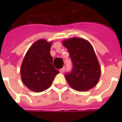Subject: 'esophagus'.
I'll return each mask as SVG.
<instances>
[{
    "label": "esophagus",
    "instance_id": "1",
    "mask_svg": "<svg viewBox=\"0 0 122 122\" xmlns=\"http://www.w3.org/2000/svg\"><path fill=\"white\" fill-rule=\"evenodd\" d=\"M65 68L64 67V68H61L59 70V71H60V73H63L64 71H65Z\"/></svg>",
    "mask_w": 122,
    "mask_h": 122
}]
</instances>
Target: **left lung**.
I'll use <instances>...</instances> for the list:
<instances>
[{
    "mask_svg": "<svg viewBox=\"0 0 122 122\" xmlns=\"http://www.w3.org/2000/svg\"><path fill=\"white\" fill-rule=\"evenodd\" d=\"M68 49L73 69L65 75L71 88L80 92L96 85L101 76V67L90 42L81 38H71L63 41Z\"/></svg>",
    "mask_w": 122,
    "mask_h": 122,
    "instance_id": "1",
    "label": "left lung"
}]
</instances>
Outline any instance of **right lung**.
<instances>
[{
	"label": "right lung",
	"instance_id": "right-lung-1",
	"mask_svg": "<svg viewBox=\"0 0 122 122\" xmlns=\"http://www.w3.org/2000/svg\"><path fill=\"white\" fill-rule=\"evenodd\" d=\"M51 46L52 42L44 39L37 41L30 47L22 62L20 71L23 83L35 92L47 89L59 72L52 65Z\"/></svg>",
	"mask_w": 122,
	"mask_h": 122
}]
</instances>
